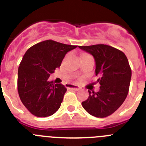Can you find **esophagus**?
<instances>
[{"label": "esophagus", "instance_id": "obj_1", "mask_svg": "<svg viewBox=\"0 0 146 146\" xmlns=\"http://www.w3.org/2000/svg\"><path fill=\"white\" fill-rule=\"evenodd\" d=\"M66 87L67 88L72 89V90H74V91H79L80 88L79 86H76V85H72V84H66Z\"/></svg>", "mask_w": 146, "mask_h": 146}]
</instances>
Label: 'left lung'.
Here are the masks:
<instances>
[{
  "mask_svg": "<svg viewBox=\"0 0 146 146\" xmlns=\"http://www.w3.org/2000/svg\"><path fill=\"white\" fill-rule=\"evenodd\" d=\"M79 48L94 56L100 84L98 92L88 91L89 96L82 102V107L93 116H109L121 107L128 94L131 77L128 59L122 51L109 45L99 44Z\"/></svg>",
  "mask_w": 146,
  "mask_h": 146,
  "instance_id": "1",
  "label": "left lung"
}]
</instances>
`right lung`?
I'll list each match as a JSON object with an SVG mask.
<instances>
[{"instance_id": "obj_1", "label": "right lung", "mask_w": 146, "mask_h": 146, "mask_svg": "<svg viewBox=\"0 0 146 146\" xmlns=\"http://www.w3.org/2000/svg\"><path fill=\"white\" fill-rule=\"evenodd\" d=\"M76 47L46 40L25 53L18 68L17 90L21 102L33 115L50 116L60 108L66 88L48 78L60 66L66 54Z\"/></svg>"}]
</instances>
